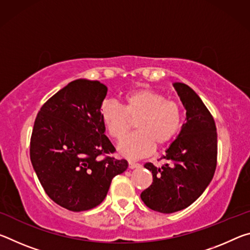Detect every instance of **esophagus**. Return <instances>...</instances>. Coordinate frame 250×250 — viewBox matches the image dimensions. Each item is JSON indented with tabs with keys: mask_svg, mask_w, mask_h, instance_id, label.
<instances>
[{
	"mask_svg": "<svg viewBox=\"0 0 250 250\" xmlns=\"http://www.w3.org/2000/svg\"><path fill=\"white\" fill-rule=\"evenodd\" d=\"M141 166L137 162H134V161H129V167L130 168H135V167H140Z\"/></svg>",
	"mask_w": 250,
	"mask_h": 250,
	"instance_id": "1",
	"label": "esophagus"
}]
</instances>
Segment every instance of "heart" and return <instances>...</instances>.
Returning a JSON list of instances; mask_svg holds the SVG:
<instances>
[{
    "label": "heart",
    "mask_w": 250,
    "mask_h": 250,
    "mask_svg": "<svg viewBox=\"0 0 250 250\" xmlns=\"http://www.w3.org/2000/svg\"><path fill=\"white\" fill-rule=\"evenodd\" d=\"M103 125L110 137L117 140L130 129L135 120L138 131L122 140L118 149L130 159L143 158L154 150L155 145L170 143L179 132L183 111L179 103L167 100L160 92L151 89H135L124 97V108L115 103H104L100 109Z\"/></svg>",
    "instance_id": "heart-1"
}]
</instances>
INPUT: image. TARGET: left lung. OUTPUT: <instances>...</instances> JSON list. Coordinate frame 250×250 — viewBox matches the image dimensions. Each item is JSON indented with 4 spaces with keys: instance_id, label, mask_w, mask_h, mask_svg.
Here are the masks:
<instances>
[{
    "instance_id": "left-lung-1",
    "label": "left lung",
    "mask_w": 250,
    "mask_h": 250,
    "mask_svg": "<svg viewBox=\"0 0 250 250\" xmlns=\"http://www.w3.org/2000/svg\"><path fill=\"white\" fill-rule=\"evenodd\" d=\"M186 109V122L166 151V163H146L153 182L141 193L143 203L170 214L184 209L200 197L213 179L217 164V132L213 116L191 87L173 83Z\"/></svg>"
}]
</instances>
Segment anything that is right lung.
<instances>
[{
    "mask_svg": "<svg viewBox=\"0 0 250 250\" xmlns=\"http://www.w3.org/2000/svg\"><path fill=\"white\" fill-rule=\"evenodd\" d=\"M107 91L97 80H74L42 105L34 122L32 166L46 194L66 209L98 206L113 177L128 167L108 155L116 149L100 117Z\"/></svg>",
    "mask_w": 250,
    "mask_h": 250,
    "instance_id": "right-lung-1",
    "label": "right lung"
}]
</instances>
